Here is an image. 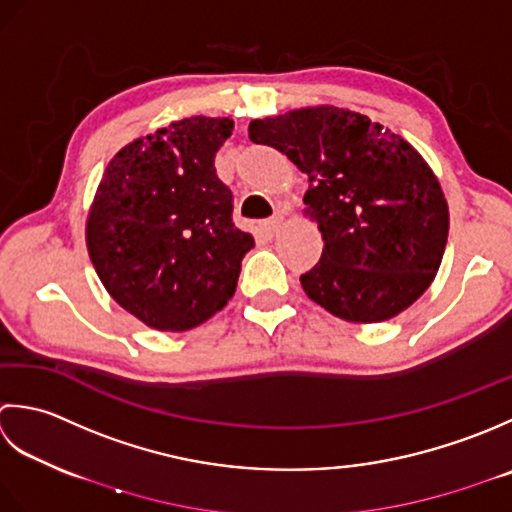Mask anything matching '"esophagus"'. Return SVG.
<instances>
[{
  "mask_svg": "<svg viewBox=\"0 0 512 512\" xmlns=\"http://www.w3.org/2000/svg\"><path fill=\"white\" fill-rule=\"evenodd\" d=\"M278 229H280V218L278 216L269 218V221H265V223H260V234L267 236V238H274L278 234Z\"/></svg>",
  "mask_w": 512,
  "mask_h": 512,
  "instance_id": "esophagus-1",
  "label": "esophagus"
}]
</instances>
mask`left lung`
Here are the masks:
<instances>
[{
    "label": "left lung",
    "instance_id": "left-lung-1",
    "mask_svg": "<svg viewBox=\"0 0 512 512\" xmlns=\"http://www.w3.org/2000/svg\"><path fill=\"white\" fill-rule=\"evenodd\" d=\"M249 139L307 174V214L325 249L305 294L351 322H382L411 307L440 269L448 205L409 143L360 112L318 106L254 119Z\"/></svg>",
    "mask_w": 512,
    "mask_h": 512
}]
</instances>
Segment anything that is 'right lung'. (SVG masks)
<instances>
[{
	"label": "right lung",
	"mask_w": 512,
	"mask_h": 512,
	"mask_svg": "<svg viewBox=\"0 0 512 512\" xmlns=\"http://www.w3.org/2000/svg\"><path fill=\"white\" fill-rule=\"evenodd\" d=\"M232 119L192 117L114 156L88 216V252L119 305L159 331H187L234 296L254 238L214 159Z\"/></svg>",
	"instance_id": "add662e5"
}]
</instances>
